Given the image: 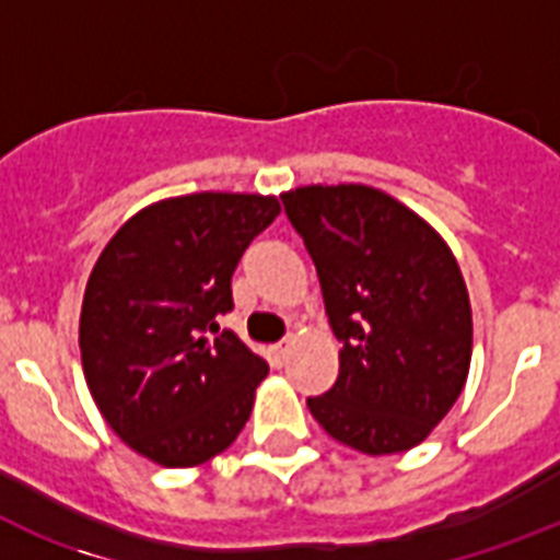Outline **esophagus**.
Returning a JSON list of instances; mask_svg holds the SVG:
<instances>
[{
  "label": "esophagus",
  "instance_id": "obj_1",
  "mask_svg": "<svg viewBox=\"0 0 560 560\" xmlns=\"http://www.w3.org/2000/svg\"><path fill=\"white\" fill-rule=\"evenodd\" d=\"M290 351H293V340H284L279 342V346H272L270 354H272V363H279V366H284L290 358Z\"/></svg>",
  "mask_w": 560,
  "mask_h": 560
}]
</instances>
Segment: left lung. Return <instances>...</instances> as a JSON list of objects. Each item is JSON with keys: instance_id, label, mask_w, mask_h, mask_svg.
<instances>
[{"instance_id": "left-lung-1", "label": "left lung", "mask_w": 560, "mask_h": 560, "mask_svg": "<svg viewBox=\"0 0 560 560\" xmlns=\"http://www.w3.org/2000/svg\"><path fill=\"white\" fill-rule=\"evenodd\" d=\"M323 284L340 374L311 416L369 456L412 451L465 389L474 319L451 246L381 188L340 183L281 194Z\"/></svg>"}]
</instances>
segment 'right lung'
Here are the masks:
<instances>
[{
  "mask_svg": "<svg viewBox=\"0 0 560 560\" xmlns=\"http://www.w3.org/2000/svg\"><path fill=\"white\" fill-rule=\"evenodd\" d=\"M279 211L272 194L165 197L127 218L92 267L83 377L113 433L162 468L214 459L249 421L270 366L220 334L218 316L241 255Z\"/></svg>",
  "mask_w": 560,
  "mask_h": 560,
  "instance_id": "add662e5",
  "label": "right lung"
}]
</instances>
